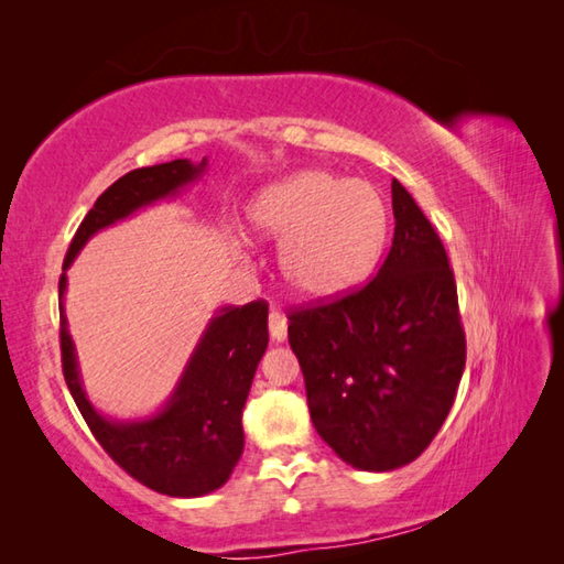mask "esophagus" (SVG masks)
Returning a JSON list of instances; mask_svg holds the SVG:
<instances>
[{
  "label": "esophagus",
  "instance_id": "34e87169",
  "mask_svg": "<svg viewBox=\"0 0 564 564\" xmlns=\"http://www.w3.org/2000/svg\"><path fill=\"white\" fill-rule=\"evenodd\" d=\"M270 336L278 343H282L286 338V316L282 312L270 314Z\"/></svg>",
  "mask_w": 564,
  "mask_h": 564
}]
</instances>
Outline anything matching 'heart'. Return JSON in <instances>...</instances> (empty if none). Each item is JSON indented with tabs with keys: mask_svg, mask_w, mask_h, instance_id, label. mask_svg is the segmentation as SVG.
Segmentation results:
<instances>
[{
	"mask_svg": "<svg viewBox=\"0 0 564 564\" xmlns=\"http://www.w3.org/2000/svg\"><path fill=\"white\" fill-rule=\"evenodd\" d=\"M250 228L280 240V272L299 296L324 302L350 292L382 252L389 206L375 185L328 170H304L262 189Z\"/></svg>",
	"mask_w": 564,
	"mask_h": 564,
	"instance_id": "heart-1",
	"label": "heart"
}]
</instances>
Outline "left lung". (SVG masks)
Here are the masks:
<instances>
[{"label": "left lung", "mask_w": 564, "mask_h": 564, "mask_svg": "<svg viewBox=\"0 0 564 564\" xmlns=\"http://www.w3.org/2000/svg\"><path fill=\"white\" fill-rule=\"evenodd\" d=\"M392 209V248L375 280L286 316L314 429L343 463L367 473L426 451L467 355L447 252L397 180Z\"/></svg>", "instance_id": "8db88e82"}]
</instances>
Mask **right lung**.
Returning <instances> with one entry per match:
<instances>
[{
  "instance_id": "1",
  "label": "right lung",
  "mask_w": 564,
  "mask_h": 564,
  "mask_svg": "<svg viewBox=\"0 0 564 564\" xmlns=\"http://www.w3.org/2000/svg\"><path fill=\"white\" fill-rule=\"evenodd\" d=\"M206 167L189 160L126 172L95 202L79 224L63 262L65 270L101 228L131 216L141 206L172 197ZM268 348V304L226 306L206 326L180 384L163 411L143 421H109L95 411L79 382L77 358L61 306L63 375L75 404L107 455L148 489L167 497H204L226 485L243 455V406L258 362Z\"/></svg>"
}]
</instances>
